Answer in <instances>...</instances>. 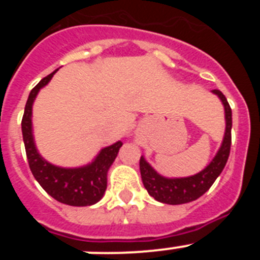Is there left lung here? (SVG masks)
<instances>
[{
	"mask_svg": "<svg viewBox=\"0 0 260 260\" xmlns=\"http://www.w3.org/2000/svg\"><path fill=\"white\" fill-rule=\"evenodd\" d=\"M211 92L215 93L224 105L225 133L219 151L216 152L215 157L211 160L210 164L204 168L203 171L194 176L169 178V177H164L157 173L151 167L150 162L144 158V156L141 157L139 167H141L143 185L148 194L157 202L176 206V204L189 203V202L198 199L212 186V183L220 176L225 164L228 161L232 143V109L221 91L212 89Z\"/></svg>",
	"mask_w": 260,
	"mask_h": 260,
	"instance_id": "8db88e82",
	"label": "left lung"
}]
</instances>
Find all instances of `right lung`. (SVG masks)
<instances>
[{"instance_id":"obj_1","label":"right lung","mask_w":260,"mask_h":260,"mask_svg":"<svg viewBox=\"0 0 260 260\" xmlns=\"http://www.w3.org/2000/svg\"><path fill=\"white\" fill-rule=\"evenodd\" d=\"M57 71L58 69L50 73L48 77L43 78L32 88L27 99L22 118V134L26 147L27 160L35 180L56 201L75 207L92 206L104 197L107 190L108 171L116 160L122 142L118 141L104 147L92 161L77 168L53 165L39 153L32 127V105L39 91L49 83Z\"/></svg>"}]
</instances>
